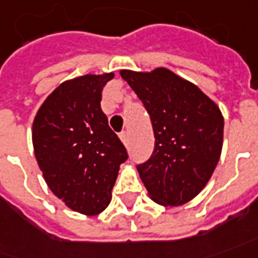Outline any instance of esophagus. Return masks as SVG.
<instances>
[{
    "label": "esophagus",
    "instance_id": "obj_1",
    "mask_svg": "<svg viewBox=\"0 0 258 258\" xmlns=\"http://www.w3.org/2000/svg\"><path fill=\"white\" fill-rule=\"evenodd\" d=\"M120 140L122 141V144H127L128 143V134L127 133H121L120 134Z\"/></svg>",
    "mask_w": 258,
    "mask_h": 258
}]
</instances>
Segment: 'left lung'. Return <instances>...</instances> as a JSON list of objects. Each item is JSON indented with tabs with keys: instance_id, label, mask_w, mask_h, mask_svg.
Wrapping results in <instances>:
<instances>
[{
	"instance_id": "8db88e82",
	"label": "left lung",
	"mask_w": 258,
	"mask_h": 258,
	"mask_svg": "<svg viewBox=\"0 0 258 258\" xmlns=\"http://www.w3.org/2000/svg\"><path fill=\"white\" fill-rule=\"evenodd\" d=\"M151 117L155 150L138 173L152 201L180 206L212 178L223 147L225 120L213 100L166 68L120 70Z\"/></svg>"
}]
</instances>
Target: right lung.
Segmentation results:
<instances>
[{
  "label": "right lung",
  "instance_id": "right-lung-1",
  "mask_svg": "<svg viewBox=\"0 0 258 258\" xmlns=\"http://www.w3.org/2000/svg\"><path fill=\"white\" fill-rule=\"evenodd\" d=\"M113 78L111 72L63 82L33 118V152L46 185L86 216L108 206L120 165L128 158L100 107L101 90Z\"/></svg>",
  "mask_w": 258,
  "mask_h": 258
}]
</instances>
